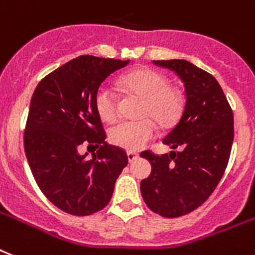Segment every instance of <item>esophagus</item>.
Listing matches in <instances>:
<instances>
[{
  "label": "esophagus",
  "instance_id": "34e87169",
  "mask_svg": "<svg viewBox=\"0 0 255 255\" xmlns=\"http://www.w3.org/2000/svg\"><path fill=\"white\" fill-rule=\"evenodd\" d=\"M127 157H128V160H129V162H133V160L136 159V158H137L138 155L136 153H133V151H128Z\"/></svg>",
  "mask_w": 255,
  "mask_h": 255
}]
</instances>
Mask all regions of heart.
<instances>
[{"instance_id": "heart-1", "label": "heart", "mask_w": 255, "mask_h": 255, "mask_svg": "<svg viewBox=\"0 0 255 255\" xmlns=\"http://www.w3.org/2000/svg\"><path fill=\"white\" fill-rule=\"evenodd\" d=\"M122 87L142 98L140 117L134 122H121L110 129L111 144L129 151H137L153 140L157 133L153 121L160 127H170L179 119L183 110V96L168 85L167 78L151 68H140L121 79ZM95 105L102 121L111 123L118 117V97L113 88L102 84L95 96ZM151 119L149 120L148 118Z\"/></svg>"}]
</instances>
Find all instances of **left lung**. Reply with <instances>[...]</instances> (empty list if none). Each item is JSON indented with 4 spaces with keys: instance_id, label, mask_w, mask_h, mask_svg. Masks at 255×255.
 Listing matches in <instances>:
<instances>
[{
    "instance_id": "8db88e82",
    "label": "left lung",
    "mask_w": 255,
    "mask_h": 255,
    "mask_svg": "<svg viewBox=\"0 0 255 255\" xmlns=\"http://www.w3.org/2000/svg\"><path fill=\"white\" fill-rule=\"evenodd\" d=\"M153 62L175 71L187 98L180 119L163 138L164 145L179 151H142L140 157L150 162L151 174L140 189L151 211L177 218L204 204L223 176L233 142V113L213 75L184 59Z\"/></svg>"
}]
</instances>
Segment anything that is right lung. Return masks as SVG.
Masks as SVG:
<instances>
[{"instance_id":"1","label":"right lung","mask_w":255,"mask_h":255,"mask_svg":"<svg viewBox=\"0 0 255 255\" xmlns=\"http://www.w3.org/2000/svg\"><path fill=\"white\" fill-rule=\"evenodd\" d=\"M129 61L80 55L42 79L29 104L24 151L38 188L51 204L78 217L110 202L127 153L109 145L95 96L102 81ZM81 144L99 147L91 160Z\"/></svg>"}]
</instances>
